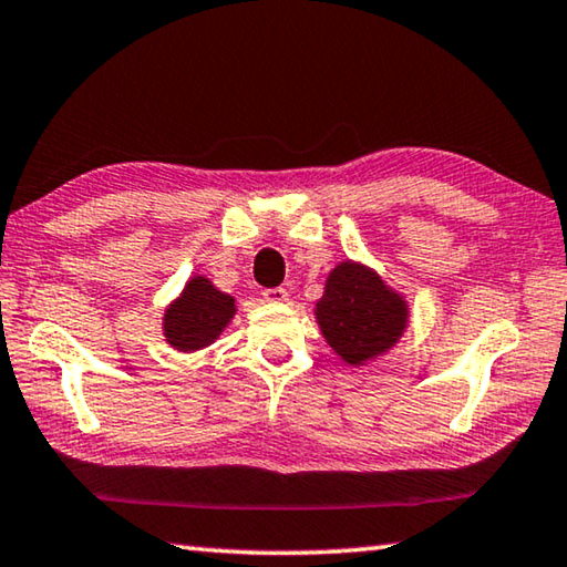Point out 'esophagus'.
<instances>
[{
  "label": "esophagus",
  "instance_id": "1",
  "mask_svg": "<svg viewBox=\"0 0 567 567\" xmlns=\"http://www.w3.org/2000/svg\"><path fill=\"white\" fill-rule=\"evenodd\" d=\"M262 297L267 302H287V290H282V287H270V290H262Z\"/></svg>",
  "mask_w": 567,
  "mask_h": 567
}]
</instances>
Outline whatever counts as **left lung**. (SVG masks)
Wrapping results in <instances>:
<instances>
[{
    "instance_id": "left-lung-1",
    "label": "left lung",
    "mask_w": 567,
    "mask_h": 567,
    "mask_svg": "<svg viewBox=\"0 0 567 567\" xmlns=\"http://www.w3.org/2000/svg\"><path fill=\"white\" fill-rule=\"evenodd\" d=\"M322 338L348 364L388 352L408 328V302L368 265L344 260L328 275L315 305Z\"/></svg>"
}]
</instances>
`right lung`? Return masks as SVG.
Listing matches in <instances>:
<instances>
[{"label": "right lung", "instance_id": "add662e5", "mask_svg": "<svg viewBox=\"0 0 567 567\" xmlns=\"http://www.w3.org/2000/svg\"><path fill=\"white\" fill-rule=\"evenodd\" d=\"M235 297L219 292L207 277L195 275L165 310L162 330L172 348L195 352L213 344L235 318Z\"/></svg>", "mask_w": 567, "mask_h": 567}]
</instances>
